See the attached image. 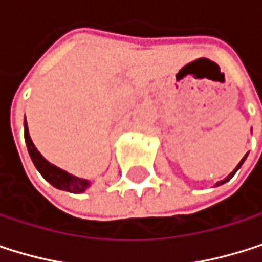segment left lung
Instances as JSON below:
<instances>
[{"label": "left lung", "instance_id": "1", "mask_svg": "<svg viewBox=\"0 0 262 262\" xmlns=\"http://www.w3.org/2000/svg\"><path fill=\"white\" fill-rule=\"evenodd\" d=\"M244 160H246V157H244V158H243V160H241V163H239V164H238V167H236V169H235V170H233V173H230V175H229V178H227V180H224V181H221V183H218V184H223V183H226V181H229V180H230V178H232V177H233V175H235V173H236V170H238V169H239V167H241V164H243V163H244Z\"/></svg>", "mask_w": 262, "mask_h": 262}]
</instances>
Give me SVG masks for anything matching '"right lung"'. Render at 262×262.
Listing matches in <instances>:
<instances>
[{
	"label": "right lung",
	"mask_w": 262,
	"mask_h": 262,
	"mask_svg": "<svg viewBox=\"0 0 262 262\" xmlns=\"http://www.w3.org/2000/svg\"><path fill=\"white\" fill-rule=\"evenodd\" d=\"M24 138H26V144H27V150L30 154V158L35 164V167L39 170V173L56 189L61 190H67L72 193H79L84 192L85 187L89 186V181L85 180H79L73 175H69L67 172L58 169L56 166L50 164L49 161H46L42 158V155L36 150V147L33 146L30 135H29V128H27V122L24 121Z\"/></svg>",
	"instance_id": "add662e5"
}]
</instances>
